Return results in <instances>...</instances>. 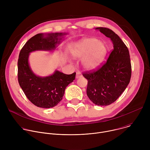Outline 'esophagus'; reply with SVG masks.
Masks as SVG:
<instances>
[{
	"instance_id": "34e87169",
	"label": "esophagus",
	"mask_w": 150,
	"mask_h": 150,
	"mask_svg": "<svg viewBox=\"0 0 150 150\" xmlns=\"http://www.w3.org/2000/svg\"><path fill=\"white\" fill-rule=\"evenodd\" d=\"M81 77H82L81 74L79 72H76V78L78 79V78H81Z\"/></svg>"
}]
</instances>
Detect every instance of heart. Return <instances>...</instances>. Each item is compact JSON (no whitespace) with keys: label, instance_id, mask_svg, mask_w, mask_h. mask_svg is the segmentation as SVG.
Here are the masks:
<instances>
[{"label":"heart","instance_id":"1","mask_svg":"<svg viewBox=\"0 0 150 150\" xmlns=\"http://www.w3.org/2000/svg\"><path fill=\"white\" fill-rule=\"evenodd\" d=\"M107 52L108 49L104 42L94 38H86L75 42L70 49L74 58H83L82 65L87 70L98 68L105 59Z\"/></svg>","mask_w":150,"mask_h":150}]
</instances>
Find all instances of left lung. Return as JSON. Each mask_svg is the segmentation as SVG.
<instances>
[{
  "label": "left lung",
  "instance_id": "obj_1",
  "mask_svg": "<svg viewBox=\"0 0 150 150\" xmlns=\"http://www.w3.org/2000/svg\"><path fill=\"white\" fill-rule=\"evenodd\" d=\"M113 45L107 62L97 71L83 74L88 80L87 94L98 105H108L115 102L129 84L131 64L129 50L120 38L112 30L97 27Z\"/></svg>",
  "mask_w": 150,
  "mask_h": 150
}]
</instances>
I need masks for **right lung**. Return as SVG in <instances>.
<instances>
[{"label": "right lung", "mask_w": 150, "mask_h": 150, "mask_svg": "<svg viewBox=\"0 0 150 150\" xmlns=\"http://www.w3.org/2000/svg\"><path fill=\"white\" fill-rule=\"evenodd\" d=\"M68 33H40L31 37L21 49L18 61V79L28 99L41 108H51L62 99L68 85L75 78L71 75L55 70L53 74L40 76L35 74L29 64V56L35 51L53 52Z\"/></svg>", "instance_id": "1"}]
</instances>
